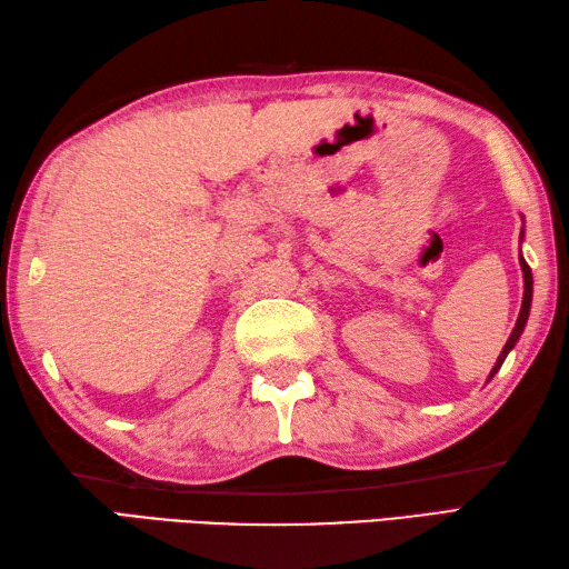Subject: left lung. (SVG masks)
Returning <instances> with one entry per match:
<instances>
[{
  "label": "left lung",
  "mask_w": 569,
  "mask_h": 569,
  "mask_svg": "<svg viewBox=\"0 0 569 569\" xmlns=\"http://www.w3.org/2000/svg\"><path fill=\"white\" fill-rule=\"evenodd\" d=\"M521 239H523V229H521ZM518 261H521V271H523V303H521V312H518L516 328H513L509 340H506V345H503V349H501V355H499V359H497V365H493V369H491V373H489V379H493V373H497V371L501 369L503 359L509 357V352L516 347L518 337L523 335V328H526L528 316H530V300H533V273H530V266L526 263L523 253H521V257H518Z\"/></svg>",
  "instance_id": "left-lung-1"
}]
</instances>
